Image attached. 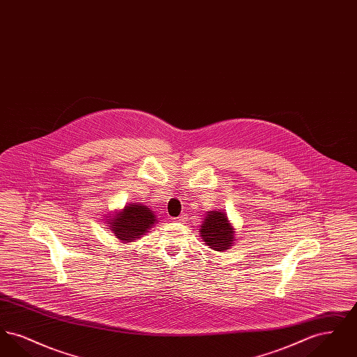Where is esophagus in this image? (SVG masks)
<instances>
[{
	"label": "esophagus",
	"mask_w": 357,
	"mask_h": 357,
	"mask_svg": "<svg viewBox=\"0 0 357 357\" xmlns=\"http://www.w3.org/2000/svg\"><path fill=\"white\" fill-rule=\"evenodd\" d=\"M185 220H186V217H185V215H179V217H176V218H175V221L176 222H185Z\"/></svg>",
	"instance_id": "1"
}]
</instances>
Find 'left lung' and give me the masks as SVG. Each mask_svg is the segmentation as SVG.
I'll return each mask as SVG.
<instances>
[{
    "mask_svg": "<svg viewBox=\"0 0 357 357\" xmlns=\"http://www.w3.org/2000/svg\"><path fill=\"white\" fill-rule=\"evenodd\" d=\"M204 242L217 252L227 250L234 243V229L221 211H210L199 229Z\"/></svg>",
    "mask_w": 357,
    "mask_h": 357,
    "instance_id": "8db88e82",
    "label": "left lung"
}]
</instances>
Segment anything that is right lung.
Here are the masks:
<instances>
[{
    "mask_svg": "<svg viewBox=\"0 0 357 357\" xmlns=\"http://www.w3.org/2000/svg\"><path fill=\"white\" fill-rule=\"evenodd\" d=\"M153 211L143 204H130L111 220V230L120 241H134L140 238L156 222Z\"/></svg>",
    "mask_w": 357,
    "mask_h": 357,
    "instance_id": "1",
    "label": "right lung"
}]
</instances>
